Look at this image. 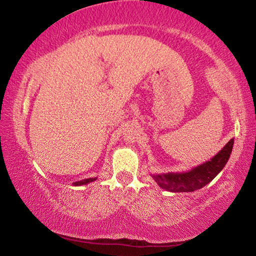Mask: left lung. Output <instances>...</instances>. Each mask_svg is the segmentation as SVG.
<instances>
[{"mask_svg": "<svg viewBox=\"0 0 256 256\" xmlns=\"http://www.w3.org/2000/svg\"><path fill=\"white\" fill-rule=\"evenodd\" d=\"M234 146L232 138L214 157L204 164L192 168L188 172H166V174H151L160 188L170 192H194L210 183L214 177L222 170L224 164L230 157Z\"/></svg>", "mask_w": 256, "mask_h": 256, "instance_id": "1", "label": "left lung"}]
</instances>
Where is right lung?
<instances>
[{
    "instance_id": "add662e5",
    "label": "right lung",
    "mask_w": 256,
    "mask_h": 256,
    "mask_svg": "<svg viewBox=\"0 0 256 256\" xmlns=\"http://www.w3.org/2000/svg\"><path fill=\"white\" fill-rule=\"evenodd\" d=\"M97 177H94V178H86V180H78L73 183V186H81V185H86V184H89L92 183V182L96 180Z\"/></svg>"
}]
</instances>
